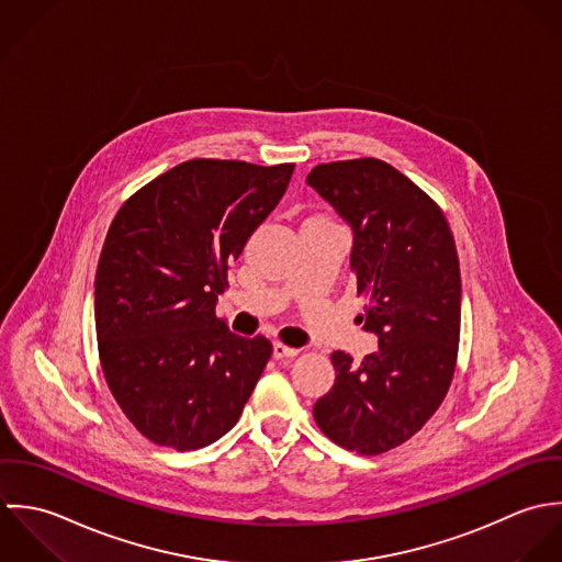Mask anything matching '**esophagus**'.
I'll list each match as a JSON object with an SVG mask.
<instances>
[{"instance_id": "34e87169", "label": "esophagus", "mask_w": 562, "mask_h": 562, "mask_svg": "<svg viewBox=\"0 0 562 562\" xmlns=\"http://www.w3.org/2000/svg\"><path fill=\"white\" fill-rule=\"evenodd\" d=\"M297 353H300V349L289 347V345H284V342H276V345H273V356H276L278 360H282V358H295Z\"/></svg>"}]
</instances>
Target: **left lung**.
I'll list each match as a JSON object with an SVG mask.
<instances>
[{
	"label": "left lung",
	"instance_id": "8db88e82",
	"mask_svg": "<svg viewBox=\"0 0 562 562\" xmlns=\"http://www.w3.org/2000/svg\"><path fill=\"white\" fill-rule=\"evenodd\" d=\"M306 182L353 229L351 271L364 330L378 349L360 362L333 351L335 386L313 415L340 448L384 453L439 411L460 340V265L441 206L378 158L317 165Z\"/></svg>",
	"mask_w": 562,
	"mask_h": 562
}]
</instances>
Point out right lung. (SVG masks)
<instances>
[{"label": "right lung", "mask_w": 562, "mask_h": 562, "mask_svg": "<svg viewBox=\"0 0 562 562\" xmlns=\"http://www.w3.org/2000/svg\"><path fill=\"white\" fill-rule=\"evenodd\" d=\"M295 162L193 158L130 195L95 273L106 384L160 448L200 449L238 422L273 347L215 315L227 267L282 200Z\"/></svg>", "instance_id": "obj_1"}]
</instances>
